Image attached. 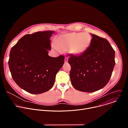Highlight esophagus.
Returning a JSON list of instances; mask_svg holds the SVG:
<instances>
[{"mask_svg":"<svg viewBox=\"0 0 128 128\" xmlns=\"http://www.w3.org/2000/svg\"><path fill=\"white\" fill-rule=\"evenodd\" d=\"M68 57H65V62H68Z\"/></svg>","mask_w":128,"mask_h":128,"instance_id":"esophagus-1","label":"esophagus"}]
</instances>
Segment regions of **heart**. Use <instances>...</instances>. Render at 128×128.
<instances>
[{
  "instance_id": "b5f03b06",
  "label": "heart",
  "mask_w": 128,
  "mask_h": 128,
  "mask_svg": "<svg viewBox=\"0 0 128 128\" xmlns=\"http://www.w3.org/2000/svg\"><path fill=\"white\" fill-rule=\"evenodd\" d=\"M92 39V36L87 32H72L60 36L56 44H52V47L61 51L69 50L72 54H80L88 48Z\"/></svg>"
}]
</instances>
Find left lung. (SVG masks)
I'll return each mask as SVG.
<instances>
[{
	"label": "left lung",
	"instance_id": "1",
	"mask_svg": "<svg viewBox=\"0 0 128 128\" xmlns=\"http://www.w3.org/2000/svg\"><path fill=\"white\" fill-rule=\"evenodd\" d=\"M92 35L88 48L79 56L70 55L68 59L72 86L88 93L99 90L107 84L116 64L115 51L108 41Z\"/></svg>",
	"mask_w": 128,
	"mask_h": 128
}]
</instances>
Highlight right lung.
Wrapping results in <instances>:
<instances>
[{
	"mask_svg": "<svg viewBox=\"0 0 128 128\" xmlns=\"http://www.w3.org/2000/svg\"><path fill=\"white\" fill-rule=\"evenodd\" d=\"M52 31L26 34L12 47L8 62L12 76L26 92L39 94L54 86L56 75L64 64V56L51 57L50 38Z\"/></svg>",
	"mask_w": 128,
	"mask_h": 128,
	"instance_id": "obj_1",
	"label": "right lung"
}]
</instances>
